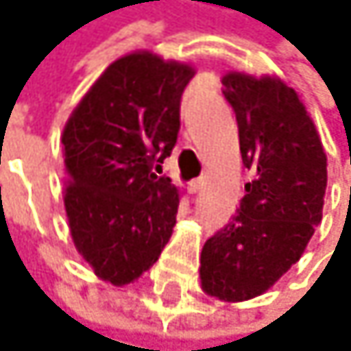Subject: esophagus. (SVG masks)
<instances>
[{
  "mask_svg": "<svg viewBox=\"0 0 351 351\" xmlns=\"http://www.w3.org/2000/svg\"><path fill=\"white\" fill-rule=\"evenodd\" d=\"M202 185H204V179L199 177V179H193V181H189V185H187V187H189V191H191V193H197V191L202 189Z\"/></svg>",
  "mask_w": 351,
  "mask_h": 351,
  "instance_id": "obj_1",
  "label": "esophagus"
}]
</instances>
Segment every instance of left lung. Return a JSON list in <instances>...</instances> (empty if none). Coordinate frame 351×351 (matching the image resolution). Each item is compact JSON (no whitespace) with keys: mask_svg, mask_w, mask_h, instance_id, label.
I'll return each mask as SVG.
<instances>
[{"mask_svg":"<svg viewBox=\"0 0 351 351\" xmlns=\"http://www.w3.org/2000/svg\"><path fill=\"white\" fill-rule=\"evenodd\" d=\"M221 82L254 179L238 215L202 248L199 282L206 295L238 303L269 291L301 259L322 221L326 154L299 94L280 77L229 71Z\"/></svg>","mask_w":351,"mask_h":351,"instance_id":"1","label":"left lung"}]
</instances>
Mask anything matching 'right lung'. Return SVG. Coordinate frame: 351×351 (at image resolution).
<instances>
[{"label": "right lung", "mask_w": 351, "mask_h": 351, "mask_svg": "<svg viewBox=\"0 0 351 351\" xmlns=\"http://www.w3.org/2000/svg\"><path fill=\"white\" fill-rule=\"evenodd\" d=\"M195 69L138 50L113 60L62 130L64 210L82 259L126 287L172 236L179 189L158 177L181 128V94Z\"/></svg>", "instance_id": "obj_1"}]
</instances>
